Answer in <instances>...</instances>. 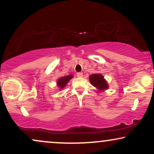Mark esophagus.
<instances>
[{
  "instance_id": "34e87169",
  "label": "esophagus",
  "mask_w": 154,
  "mask_h": 154,
  "mask_svg": "<svg viewBox=\"0 0 154 154\" xmlns=\"http://www.w3.org/2000/svg\"><path fill=\"white\" fill-rule=\"evenodd\" d=\"M77 76H78V77H79V78L83 77V73H82V72H79V73H77Z\"/></svg>"
}]
</instances>
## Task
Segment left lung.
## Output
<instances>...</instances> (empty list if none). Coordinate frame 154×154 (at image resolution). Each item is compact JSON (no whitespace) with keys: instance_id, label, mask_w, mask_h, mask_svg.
<instances>
[{"instance_id":"1","label":"left lung","mask_w":154,"mask_h":154,"mask_svg":"<svg viewBox=\"0 0 154 154\" xmlns=\"http://www.w3.org/2000/svg\"><path fill=\"white\" fill-rule=\"evenodd\" d=\"M90 83L99 90H103L108 88L106 81L101 74H92L90 75Z\"/></svg>"}]
</instances>
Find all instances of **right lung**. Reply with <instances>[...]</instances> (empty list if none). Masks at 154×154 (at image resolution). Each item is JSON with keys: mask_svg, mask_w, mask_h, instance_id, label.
<instances>
[{"mask_svg": "<svg viewBox=\"0 0 154 154\" xmlns=\"http://www.w3.org/2000/svg\"><path fill=\"white\" fill-rule=\"evenodd\" d=\"M72 77H73L72 75H66V76L61 78L60 79H59V81H57L59 87H60L61 88H64V86L66 85L67 83L69 81V80H70Z\"/></svg>", "mask_w": 154, "mask_h": 154, "instance_id": "add662e5", "label": "right lung"}]
</instances>
